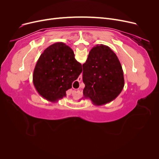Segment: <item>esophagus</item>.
<instances>
[{"mask_svg": "<svg viewBox=\"0 0 159 159\" xmlns=\"http://www.w3.org/2000/svg\"><path fill=\"white\" fill-rule=\"evenodd\" d=\"M78 91H77V92H78Z\"/></svg>", "mask_w": 159, "mask_h": 159, "instance_id": "esophagus-1", "label": "esophagus"}]
</instances>
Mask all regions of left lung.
<instances>
[{"label":"left lung","instance_id":"1","mask_svg":"<svg viewBox=\"0 0 159 159\" xmlns=\"http://www.w3.org/2000/svg\"><path fill=\"white\" fill-rule=\"evenodd\" d=\"M84 96L95 105L112 102L124 87L123 71L117 56L109 47L97 45L83 64Z\"/></svg>","mask_w":159,"mask_h":159}]
</instances>
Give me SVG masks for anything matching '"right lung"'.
<instances>
[{
  "instance_id": "obj_1",
  "label": "right lung",
  "mask_w": 159,
  "mask_h": 159,
  "mask_svg": "<svg viewBox=\"0 0 159 159\" xmlns=\"http://www.w3.org/2000/svg\"><path fill=\"white\" fill-rule=\"evenodd\" d=\"M82 71L74 51L63 42L48 46L40 55L33 73L34 85L43 98L56 102L66 96Z\"/></svg>"
}]
</instances>
